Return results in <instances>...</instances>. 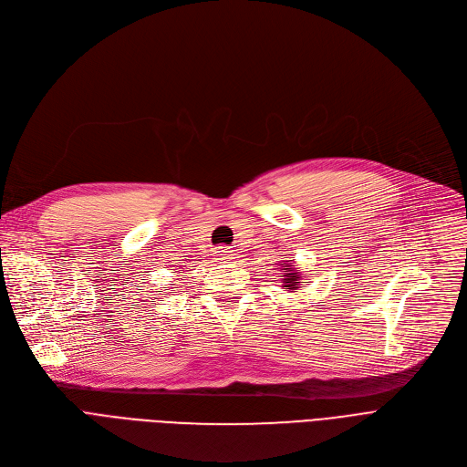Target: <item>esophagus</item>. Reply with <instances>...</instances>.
Listing matches in <instances>:
<instances>
[{
    "label": "esophagus",
    "mask_w": 467,
    "mask_h": 467,
    "mask_svg": "<svg viewBox=\"0 0 467 467\" xmlns=\"http://www.w3.org/2000/svg\"><path fill=\"white\" fill-rule=\"evenodd\" d=\"M237 254L232 251V249H228V246H218L216 249V258L218 260H234Z\"/></svg>",
    "instance_id": "1"
}]
</instances>
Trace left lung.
<instances>
[{
  "label": "left lung",
  "instance_id": "8db88e82",
  "mask_svg": "<svg viewBox=\"0 0 467 467\" xmlns=\"http://www.w3.org/2000/svg\"><path fill=\"white\" fill-rule=\"evenodd\" d=\"M283 269H285V273H283V283H285V288L286 290H290V292H294V290H297L299 288V281H301V277H299V269L297 267H292V260H288V264H285L283 265Z\"/></svg>",
  "mask_w": 467,
  "mask_h": 467
}]
</instances>
